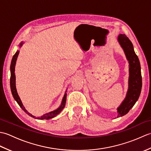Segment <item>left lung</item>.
Here are the masks:
<instances>
[{"mask_svg":"<svg viewBox=\"0 0 151 151\" xmlns=\"http://www.w3.org/2000/svg\"><path fill=\"white\" fill-rule=\"evenodd\" d=\"M118 41L129 61L130 65L129 90L126 98L117 108V117H119L126 115L138 100L142 91V78L139 61L134 52L132 42L124 34H120L118 36Z\"/></svg>","mask_w":151,"mask_h":151,"instance_id":"1","label":"left lung"}]
</instances>
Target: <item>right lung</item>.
Returning a JSON list of instances; mask_svg holds the SVG:
<instances>
[{
	"mask_svg": "<svg viewBox=\"0 0 151 151\" xmlns=\"http://www.w3.org/2000/svg\"><path fill=\"white\" fill-rule=\"evenodd\" d=\"M22 42H21L20 43V47L22 46ZM19 53V51L17 50L16 53L14 54V56L12 58V62H11V65H10V71H11V76H10V88H11V91H12V93L13 97H14L15 100L17 101V102L18 103V104L19 105V106H20L22 110H23L28 115H30V116L34 118H36L37 119H51L54 117H55L56 115H57L58 114H59L61 111L63 110V109L64 108L65 106V102H66V99H67V93H65V95H64V97L63 98V100H62V104H61L60 106L57 109V110H54L53 111H51L49 112V113H47L44 114L42 116L40 117H36L34 115H32L31 114H30L29 112L27 111V110L26 109L24 108V106L22 105V102L21 101L20 98H19V95L17 94V90H16V87H15V63H16V60H17V56H18V54Z\"/></svg>",
	"mask_w": 151,
	"mask_h": 151,
	"instance_id": "right-lung-1",
	"label": "right lung"
}]
</instances>
